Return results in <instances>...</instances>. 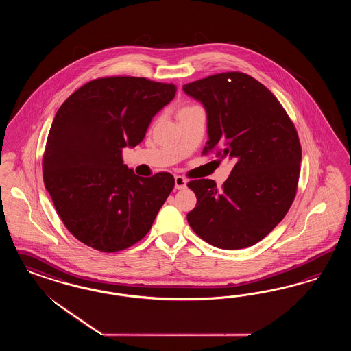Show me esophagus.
I'll use <instances>...</instances> for the list:
<instances>
[{"label":"esophagus","mask_w":351,"mask_h":351,"mask_svg":"<svg viewBox=\"0 0 351 351\" xmlns=\"http://www.w3.org/2000/svg\"><path fill=\"white\" fill-rule=\"evenodd\" d=\"M186 179L182 176H175V188L176 189H184L186 188Z\"/></svg>","instance_id":"1"}]
</instances>
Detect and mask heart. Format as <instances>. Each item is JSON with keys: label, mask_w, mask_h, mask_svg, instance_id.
<instances>
[{"label": "heart", "mask_w": 351, "mask_h": 351, "mask_svg": "<svg viewBox=\"0 0 351 351\" xmlns=\"http://www.w3.org/2000/svg\"><path fill=\"white\" fill-rule=\"evenodd\" d=\"M185 108H191V106H185ZM184 109V108H182Z\"/></svg>", "instance_id": "1"}]
</instances>
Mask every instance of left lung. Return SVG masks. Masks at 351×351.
I'll return each mask as SVG.
<instances>
[{"label": "left lung", "instance_id": "obj_1", "mask_svg": "<svg viewBox=\"0 0 351 351\" xmlns=\"http://www.w3.org/2000/svg\"><path fill=\"white\" fill-rule=\"evenodd\" d=\"M207 110L208 140L234 167L221 189L210 179L188 182L197 204L186 215L194 233L223 250L264 239L296 197L301 144L287 112L265 86L242 72L208 75L182 86Z\"/></svg>", "mask_w": 351, "mask_h": 351}]
</instances>
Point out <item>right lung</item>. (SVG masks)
Returning a JSON list of instances; mask_svg holds the SVG:
<instances>
[{
    "label": "right lung",
    "instance_id": "1",
    "mask_svg": "<svg viewBox=\"0 0 351 351\" xmlns=\"http://www.w3.org/2000/svg\"><path fill=\"white\" fill-rule=\"evenodd\" d=\"M176 94L144 77L96 78L56 112L43 152L45 188L65 228L84 245L117 252L141 241L175 186L169 172L141 178L122 149L136 147Z\"/></svg>",
    "mask_w": 351,
    "mask_h": 351
}]
</instances>
